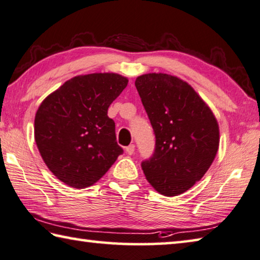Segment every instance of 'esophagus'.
<instances>
[{
	"label": "esophagus",
	"instance_id": "esophagus-1",
	"mask_svg": "<svg viewBox=\"0 0 260 260\" xmlns=\"http://www.w3.org/2000/svg\"><path fill=\"white\" fill-rule=\"evenodd\" d=\"M125 152H126V154H129V155H133L135 152V145L131 144V145H129V146H126Z\"/></svg>",
	"mask_w": 260,
	"mask_h": 260
}]
</instances>
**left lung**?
I'll use <instances>...</instances> for the list:
<instances>
[{
  "mask_svg": "<svg viewBox=\"0 0 260 260\" xmlns=\"http://www.w3.org/2000/svg\"><path fill=\"white\" fill-rule=\"evenodd\" d=\"M135 84L156 139L153 156L142 163L144 174L160 194H183L215 160L218 122L197 91L179 77L148 73Z\"/></svg>",
  "mask_w": 260,
  "mask_h": 260,
  "instance_id": "obj_1",
  "label": "left lung"
}]
</instances>
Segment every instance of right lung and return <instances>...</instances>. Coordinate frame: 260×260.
<instances>
[{"instance_id": "obj_1", "label": "right lung", "mask_w": 260, "mask_h": 260, "mask_svg": "<svg viewBox=\"0 0 260 260\" xmlns=\"http://www.w3.org/2000/svg\"><path fill=\"white\" fill-rule=\"evenodd\" d=\"M126 85V77L116 73L77 75L41 103L35 143L49 170L62 183L89 187L123 153L107 111Z\"/></svg>"}]
</instances>
